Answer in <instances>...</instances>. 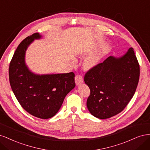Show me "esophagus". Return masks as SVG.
<instances>
[{
    "instance_id": "obj_1",
    "label": "esophagus",
    "mask_w": 150,
    "mask_h": 150,
    "mask_svg": "<svg viewBox=\"0 0 150 150\" xmlns=\"http://www.w3.org/2000/svg\"><path fill=\"white\" fill-rule=\"evenodd\" d=\"M75 83L76 85H79L83 83V79L81 75H77L75 77Z\"/></svg>"
}]
</instances>
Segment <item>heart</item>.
Returning <instances> with one entry per match:
<instances>
[{
	"mask_svg": "<svg viewBox=\"0 0 150 150\" xmlns=\"http://www.w3.org/2000/svg\"><path fill=\"white\" fill-rule=\"evenodd\" d=\"M100 60V57L98 55H95L90 57L88 59H86L84 62V67L86 69H89L92 68L98 64Z\"/></svg>",
	"mask_w": 150,
	"mask_h": 150,
	"instance_id": "1",
	"label": "heart"
}]
</instances>
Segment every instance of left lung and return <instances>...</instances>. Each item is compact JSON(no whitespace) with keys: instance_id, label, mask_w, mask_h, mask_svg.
I'll return each mask as SVG.
<instances>
[{"instance_id":"8db88e82","label":"left lung","mask_w":150,"mask_h":150,"mask_svg":"<svg viewBox=\"0 0 150 150\" xmlns=\"http://www.w3.org/2000/svg\"><path fill=\"white\" fill-rule=\"evenodd\" d=\"M139 79V65L132 47L122 57H109L90 69L84 76L90 94V113L107 119L120 113L132 100Z\"/></svg>"}]
</instances>
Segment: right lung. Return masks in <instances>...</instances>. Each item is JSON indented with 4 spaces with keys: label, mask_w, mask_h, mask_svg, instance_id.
<instances>
[{
    "label": "right lung",
    "mask_w": 150,
    "mask_h": 150,
    "mask_svg": "<svg viewBox=\"0 0 150 150\" xmlns=\"http://www.w3.org/2000/svg\"><path fill=\"white\" fill-rule=\"evenodd\" d=\"M38 33L23 39L17 47L10 62L9 81L18 103L26 112L35 117L48 119L60 108L65 96L75 86V74L37 75L28 70L24 62L28 45L40 38Z\"/></svg>",
    "instance_id": "obj_1"
}]
</instances>
